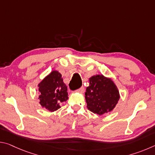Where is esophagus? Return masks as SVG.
<instances>
[{
	"instance_id": "34e87169",
	"label": "esophagus",
	"mask_w": 155,
	"mask_h": 155,
	"mask_svg": "<svg viewBox=\"0 0 155 155\" xmlns=\"http://www.w3.org/2000/svg\"><path fill=\"white\" fill-rule=\"evenodd\" d=\"M78 91H80L81 93H83L85 91V87H81L79 89H78Z\"/></svg>"
}]
</instances>
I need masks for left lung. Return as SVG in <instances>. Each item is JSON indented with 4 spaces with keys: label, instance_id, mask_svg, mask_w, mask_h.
Wrapping results in <instances>:
<instances>
[{
    "label": "left lung",
    "instance_id": "left-lung-1",
    "mask_svg": "<svg viewBox=\"0 0 155 155\" xmlns=\"http://www.w3.org/2000/svg\"><path fill=\"white\" fill-rule=\"evenodd\" d=\"M85 95L87 109L98 115L111 111L120 98L114 83L103 75H96L90 78V86L86 89Z\"/></svg>",
    "mask_w": 155,
    "mask_h": 155
}]
</instances>
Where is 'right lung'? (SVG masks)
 I'll return each instance as SVG.
<instances>
[{"instance_id": "add662e5", "label": "right lung", "mask_w": 155, "mask_h": 155, "mask_svg": "<svg viewBox=\"0 0 155 155\" xmlns=\"http://www.w3.org/2000/svg\"><path fill=\"white\" fill-rule=\"evenodd\" d=\"M38 87L40 92V103L50 111L59 109V104L68 99L67 87L59 72L52 71L44 78Z\"/></svg>"}]
</instances>
